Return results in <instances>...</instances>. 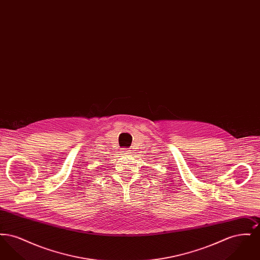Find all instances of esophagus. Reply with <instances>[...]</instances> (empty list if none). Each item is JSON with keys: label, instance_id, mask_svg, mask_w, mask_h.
<instances>
[{"label": "esophagus", "instance_id": "esophagus-1", "mask_svg": "<svg viewBox=\"0 0 260 260\" xmlns=\"http://www.w3.org/2000/svg\"><path fill=\"white\" fill-rule=\"evenodd\" d=\"M124 154H129V150L128 149H124Z\"/></svg>", "mask_w": 260, "mask_h": 260}]
</instances>
